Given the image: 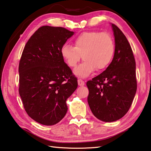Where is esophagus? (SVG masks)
Here are the masks:
<instances>
[{"mask_svg":"<svg viewBox=\"0 0 151 151\" xmlns=\"http://www.w3.org/2000/svg\"><path fill=\"white\" fill-rule=\"evenodd\" d=\"M78 86H83L84 85V82L83 80H81V79H78Z\"/></svg>","mask_w":151,"mask_h":151,"instance_id":"34e87169","label":"esophagus"}]
</instances>
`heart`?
Wrapping results in <instances>:
<instances>
[{"instance_id":"heart-1","label":"heart","mask_w":151,"mask_h":151,"mask_svg":"<svg viewBox=\"0 0 151 151\" xmlns=\"http://www.w3.org/2000/svg\"><path fill=\"white\" fill-rule=\"evenodd\" d=\"M115 53V44L108 33L97 31L81 34L74 40V47L68 44L62 46L61 54L68 67L75 68L83 57L84 62L75 70L82 78L88 77L94 72L105 69L111 63Z\"/></svg>"}]
</instances>
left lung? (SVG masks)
<instances>
[{"instance_id": "1", "label": "left lung", "mask_w": 151, "mask_h": 151, "mask_svg": "<svg viewBox=\"0 0 151 151\" xmlns=\"http://www.w3.org/2000/svg\"><path fill=\"white\" fill-rule=\"evenodd\" d=\"M115 38L113 60L103 73L86 83L88 103L94 116L105 122L121 119L127 114L137 91L136 65L125 35L111 24Z\"/></svg>"}]
</instances>
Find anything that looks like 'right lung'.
Masks as SVG:
<instances>
[{
  "instance_id": "1",
  "label": "right lung",
  "mask_w": 151,
  "mask_h": 151,
  "mask_svg": "<svg viewBox=\"0 0 151 151\" xmlns=\"http://www.w3.org/2000/svg\"><path fill=\"white\" fill-rule=\"evenodd\" d=\"M74 32L42 26L24 47L19 63V94L28 116L44 125H53L67 111L66 101L78 86L61 49Z\"/></svg>"
}]
</instances>
